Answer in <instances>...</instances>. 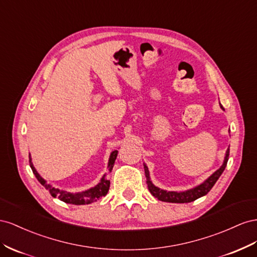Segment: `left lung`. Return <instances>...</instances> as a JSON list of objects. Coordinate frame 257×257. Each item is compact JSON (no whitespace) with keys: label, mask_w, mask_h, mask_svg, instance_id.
Returning <instances> with one entry per match:
<instances>
[{"label":"left lung","mask_w":257,"mask_h":257,"mask_svg":"<svg viewBox=\"0 0 257 257\" xmlns=\"http://www.w3.org/2000/svg\"><path fill=\"white\" fill-rule=\"evenodd\" d=\"M221 107L224 109V107L221 105ZM228 157H229V149H227L226 151V155H225V159L224 163L219 168L218 170H216L213 174L210 175V177L204 181L203 183H201L200 185H198L194 188H190L188 190H185V192H167L165 189H160L158 187H156L155 185L153 184L151 178H150V172H149V168L144 164V171H145V177H146V183H148V187L150 193L156 197L158 200L165 201V202H172V203H185V202H192L198 198H200L204 195H207L211 188L213 187V185L216 183V181L218 180V178L221 177V174L223 173V171L225 170L227 161H228Z\"/></svg>","instance_id":"left-lung-1"}]
</instances>
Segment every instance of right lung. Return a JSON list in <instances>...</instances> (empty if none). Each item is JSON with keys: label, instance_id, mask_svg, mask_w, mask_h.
I'll use <instances>...</instances> for the list:
<instances>
[{"label": "right lung", "instance_id": "1", "mask_svg": "<svg viewBox=\"0 0 257 257\" xmlns=\"http://www.w3.org/2000/svg\"><path fill=\"white\" fill-rule=\"evenodd\" d=\"M117 154H118V151H113L109 155V159H108V171L111 172L114 164H115V159L117 157ZM29 163H30V167L31 169L35 175V178L38 179V181L41 183V184L45 187L49 194L53 197H57L58 199H60L61 201L65 202V203H71V204H76V206H79V204H88V203H92L94 201H97L99 198H101L102 196H105L108 192L109 188V181L105 179V174L102 177L100 183L94 186L91 187L89 189L85 190V192H80V193H69L65 192V190L59 189L54 187L51 184H48L46 183V181L44 180L41 175L38 173V171L35 170V168L32 164V159L31 156L29 155Z\"/></svg>", "mask_w": 257, "mask_h": 257}]
</instances>
